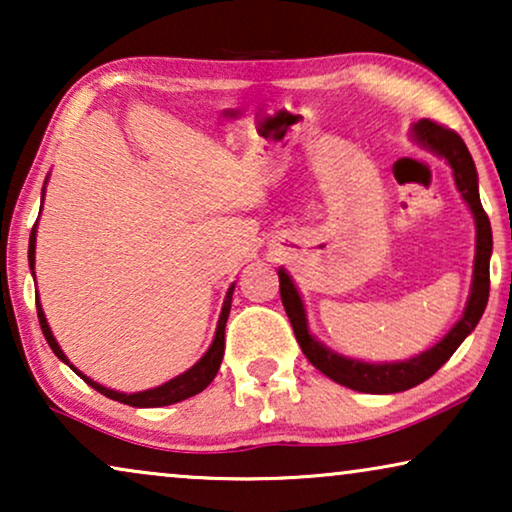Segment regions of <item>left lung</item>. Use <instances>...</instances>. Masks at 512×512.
<instances>
[{
  "label": "left lung",
  "mask_w": 512,
  "mask_h": 512,
  "mask_svg": "<svg viewBox=\"0 0 512 512\" xmlns=\"http://www.w3.org/2000/svg\"><path fill=\"white\" fill-rule=\"evenodd\" d=\"M410 137L422 146V149L431 151L433 156L443 158L447 165L452 167L454 184L461 198L471 209L475 221V261H473V282L471 293H468L464 314L454 324L447 335L440 342H436L426 352L412 356L405 361H391V363H370L361 359H352V356L333 352L324 342L317 340V335L310 331L307 324V310L303 298H300L298 286L284 268L277 270L279 275V296H282L284 310L289 314V321L296 333V340L307 361L314 368L321 370L333 382L349 387L354 391H363V394H396V391H405L417 387L424 380L436 373L450 356L457 352V347L464 342L473 328L478 326L487 307L489 298V258H492V226L482 209L480 191H478V172H475V163L468 153L464 139L457 132L443 128V125L433 121H417L410 128Z\"/></svg>",
  "instance_id": "8db88e82"
}]
</instances>
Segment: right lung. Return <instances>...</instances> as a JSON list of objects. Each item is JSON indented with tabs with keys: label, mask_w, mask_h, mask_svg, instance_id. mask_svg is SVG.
<instances>
[{
	"label": "right lung",
	"mask_w": 512,
	"mask_h": 512,
	"mask_svg": "<svg viewBox=\"0 0 512 512\" xmlns=\"http://www.w3.org/2000/svg\"><path fill=\"white\" fill-rule=\"evenodd\" d=\"M46 184H48V177L44 181V191H41V205H44V195H46ZM41 214V212H39ZM34 249H37V223H34L32 228V235H30V249H27V261H30V270L34 275ZM233 291H235V284H230V289L226 293V298H223V307H221V314H219V324H216V333H214V340L212 345L205 354H202V359L191 366L184 373L172 377L170 382L160 384V387H153V389H146V391H135V394H123V391H116V389H109V387H102L100 382L90 380L88 375H83L79 368L72 366L69 359L62 352L58 340H55V335L51 331V326H48L46 321V314H44V307L37 300V314H39V324H41V331H44V338L48 345H51L53 354L58 356L62 363H67L69 368L74 370L76 375L81 377L83 382L90 384V387L100 391L107 398H114L118 403H125V405H132V408H163V405H172V403H179V401H186V398H191L195 394H200L202 389H207V384L214 380L216 373H219L221 368V361H223V349H226V321H228V314H230V303H233ZM39 298V296H37Z\"/></svg>",
	"instance_id": "obj_1"
}]
</instances>
